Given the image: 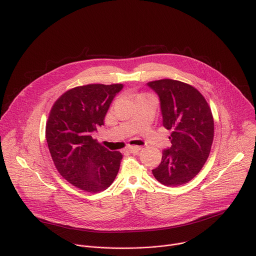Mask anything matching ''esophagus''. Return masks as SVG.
Instances as JSON below:
<instances>
[{
  "mask_svg": "<svg viewBox=\"0 0 256 256\" xmlns=\"http://www.w3.org/2000/svg\"><path fill=\"white\" fill-rule=\"evenodd\" d=\"M140 149H142V148L138 147V146H132V147H128V148L126 149V151H128V153L134 154V153H138Z\"/></svg>",
  "mask_w": 256,
  "mask_h": 256,
  "instance_id": "34e87169",
  "label": "esophagus"
}]
</instances>
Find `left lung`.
Listing matches in <instances>:
<instances>
[{
	"mask_svg": "<svg viewBox=\"0 0 256 256\" xmlns=\"http://www.w3.org/2000/svg\"><path fill=\"white\" fill-rule=\"evenodd\" d=\"M159 97L163 126L172 130L171 147L152 170L166 186L190 181L204 165L214 140V120L204 96L192 86L164 79L147 83Z\"/></svg>",
	"mask_w": 256,
	"mask_h": 256,
	"instance_id": "left-lung-1",
	"label": "left lung"
}]
</instances>
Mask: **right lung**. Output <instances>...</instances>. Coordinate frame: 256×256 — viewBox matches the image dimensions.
Masks as SVG:
<instances>
[{
	"label": "right lung",
	"mask_w": 256,
	"mask_h": 256,
	"mask_svg": "<svg viewBox=\"0 0 256 256\" xmlns=\"http://www.w3.org/2000/svg\"><path fill=\"white\" fill-rule=\"evenodd\" d=\"M122 84H90L72 88L54 104L46 128L52 161L60 174L74 186L99 192L112 184L122 155L112 152L92 138Z\"/></svg>",
	"instance_id": "obj_1"
}]
</instances>
